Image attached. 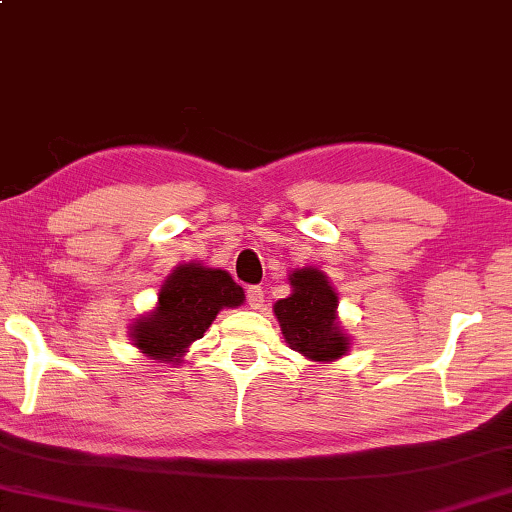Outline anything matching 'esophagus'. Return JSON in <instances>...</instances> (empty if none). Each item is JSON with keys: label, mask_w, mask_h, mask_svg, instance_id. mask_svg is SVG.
I'll return each instance as SVG.
<instances>
[{"label": "esophagus", "mask_w": 512, "mask_h": 512, "mask_svg": "<svg viewBox=\"0 0 512 512\" xmlns=\"http://www.w3.org/2000/svg\"><path fill=\"white\" fill-rule=\"evenodd\" d=\"M263 299H265V292H263L261 285H249V288H247L249 308H254V310L263 308Z\"/></svg>", "instance_id": "34e87169"}]
</instances>
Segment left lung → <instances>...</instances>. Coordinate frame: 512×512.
I'll return each instance as SVG.
<instances>
[{"instance_id": "8db88e82", "label": "left lung", "mask_w": 512, "mask_h": 512, "mask_svg": "<svg viewBox=\"0 0 512 512\" xmlns=\"http://www.w3.org/2000/svg\"><path fill=\"white\" fill-rule=\"evenodd\" d=\"M292 294L276 301L274 315L279 319L285 342L294 351L315 362H333L348 348V339L337 324V294L324 272L297 270L290 276Z\"/></svg>"}]
</instances>
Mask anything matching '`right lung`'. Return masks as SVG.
I'll list each match as a JSON object with an SVG mask.
<instances>
[{
  "label": "right lung",
  "instance_id": "obj_1",
  "mask_svg": "<svg viewBox=\"0 0 512 512\" xmlns=\"http://www.w3.org/2000/svg\"><path fill=\"white\" fill-rule=\"evenodd\" d=\"M242 301L245 292L224 270L179 265L161 285L157 310L134 321L132 342L152 360L179 362L222 308H236Z\"/></svg>",
  "mask_w": 512,
  "mask_h": 512
}]
</instances>
